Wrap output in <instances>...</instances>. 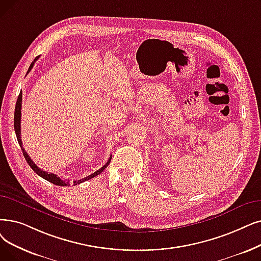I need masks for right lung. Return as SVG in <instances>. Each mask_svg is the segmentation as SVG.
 Returning <instances> with one entry per match:
<instances>
[{
	"mask_svg": "<svg viewBox=\"0 0 261 261\" xmlns=\"http://www.w3.org/2000/svg\"><path fill=\"white\" fill-rule=\"evenodd\" d=\"M39 59V56H37V58L34 60V62L31 64V66H30V68H29V70H28V73L31 71V69L33 68V66H34V63H35L37 60ZM21 103H22V93H20L19 94V97H18V99H17V103H16V109H15V117H14V127H15V132H16V135H17V140H18V143H19V145H20V147H21V150H22V152H23V155H24V158H25V160H27V162L29 163V165L31 166V168L33 169L34 172H35L38 176H40L41 178H43V179H46L47 181H49V182H52L53 185H55V186H60V187H67V186H70V182H69V180H63V179H61L60 177H58L56 176L55 174H53V173H48V172H44V171H41V169L33 162V160L32 159L30 158V155L27 153V151L24 150V148H23V146H22V141H21ZM111 159H112V156L110 155V159L108 160V162L101 167L100 169H98L97 172H95V173H93L92 175H89V176H87V177H85V178H83V179H80V180H76V181H73V185L74 186H76V185H80V184H82V182H84V181H86V180H89V179H92V178H94V177H96V176H98L100 173H102L103 171H105V168L110 164V162H111Z\"/></svg>",
	"mask_w": 261,
	"mask_h": 261,
	"instance_id": "1",
	"label": "right lung"
}]
</instances>
